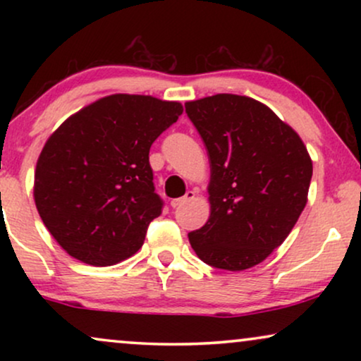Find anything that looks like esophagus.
Returning <instances> with one entry per match:
<instances>
[{"mask_svg":"<svg viewBox=\"0 0 361 361\" xmlns=\"http://www.w3.org/2000/svg\"><path fill=\"white\" fill-rule=\"evenodd\" d=\"M194 199H195V192L194 190H189L184 197H180V199L171 200V207H172V209H177V207L184 205V204H187V202H190V200H194Z\"/></svg>","mask_w":361,"mask_h":361,"instance_id":"34e87169","label":"esophagus"}]
</instances>
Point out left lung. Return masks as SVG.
I'll use <instances>...</instances> for the list:
<instances>
[{
  "instance_id": "obj_1",
  "label": "left lung",
  "mask_w": 361,
  "mask_h": 361,
  "mask_svg": "<svg viewBox=\"0 0 361 361\" xmlns=\"http://www.w3.org/2000/svg\"><path fill=\"white\" fill-rule=\"evenodd\" d=\"M185 111L210 162V216L189 233L192 248L214 268H253L283 245L307 204V147L255 98L219 93L187 102Z\"/></svg>"
}]
</instances>
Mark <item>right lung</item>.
Returning <instances> with one entry per match:
<instances>
[{"mask_svg":"<svg viewBox=\"0 0 361 361\" xmlns=\"http://www.w3.org/2000/svg\"><path fill=\"white\" fill-rule=\"evenodd\" d=\"M182 111L179 102L115 93L73 113L49 136L34 172V202L68 255L111 266L141 248L162 209L149 147Z\"/></svg>","mask_w":361,"mask_h":361,"instance_id":"add662e5","label":"right lung"}]
</instances>
